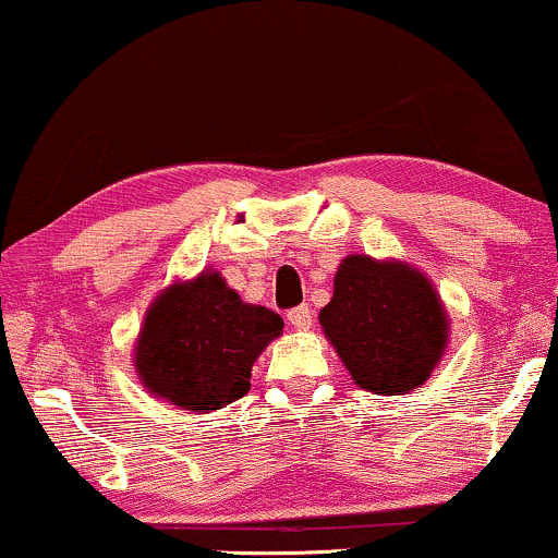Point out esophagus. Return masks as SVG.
<instances>
[{"mask_svg": "<svg viewBox=\"0 0 558 558\" xmlns=\"http://www.w3.org/2000/svg\"><path fill=\"white\" fill-rule=\"evenodd\" d=\"M287 320H290L298 331H307L313 329V311L307 305H298L287 313Z\"/></svg>", "mask_w": 558, "mask_h": 558, "instance_id": "esophagus-1", "label": "esophagus"}]
</instances>
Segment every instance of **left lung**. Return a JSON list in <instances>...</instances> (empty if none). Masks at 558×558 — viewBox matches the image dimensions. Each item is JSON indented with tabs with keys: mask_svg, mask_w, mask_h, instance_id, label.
I'll return each instance as SVG.
<instances>
[{
	"mask_svg": "<svg viewBox=\"0 0 558 558\" xmlns=\"http://www.w3.org/2000/svg\"><path fill=\"white\" fill-rule=\"evenodd\" d=\"M320 329L360 389L408 395L430 378L449 342V316L425 274L402 260L347 255Z\"/></svg>",
	"mask_w": 558,
	"mask_h": 558,
	"instance_id": "8db88e82",
	"label": "left lung"
}]
</instances>
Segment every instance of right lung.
Wrapping results in <instances>:
<instances>
[{"label":"right lung","instance_id":"1","mask_svg":"<svg viewBox=\"0 0 558 558\" xmlns=\"http://www.w3.org/2000/svg\"><path fill=\"white\" fill-rule=\"evenodd\" d=\"M284 320L242 303L219 271L174 281L150 303L135 342V373L154 397L211 412L251 391V371Z\"/></svg>","mask_w":558,"mask_h":558}]
</instances>
